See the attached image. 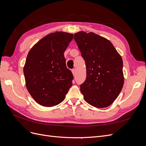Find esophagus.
Instances as JSON below:
<instances>
[{
	"instance_id": "esophagus-1",
	"label": "esophagus",
	"mask_w": 146,
	"mask_h": 146,
	"mask_svg": "<svg viewBox=\"0 0 146 146\" xmlns=\"http://www.w3.org/2000/svg\"><path fill=\"white\" fill-rule=\"evenodd\" d=\"M72 73H73V76H75V75H76V70H75L74 69H73V70H72Z\"/></svg>"
}]
</instances>
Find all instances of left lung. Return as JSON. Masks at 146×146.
Segmentation results:
<instances>
[{"label": "left lung", "mask_w": 146, "mask_h": 146, "mask_svg": "<svg viewBox=\"0 0 146 146\" xmlns=\"http://www.w3.org/2000/svg\"><path fill=\"white\" fill-rule=\"evenodd\" d=\"M74 39L86 65V79L80 87L84 100L96 108L110 106L124 85L121 56L109 40L93 32L79 31Z\"/></svg>", "instance_id": "left-lung-1"}]
</instances>
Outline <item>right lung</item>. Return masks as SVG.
I'll list each match as a JSON object with an SVG mask.
<instances>
[{"mask_svg":"<svg viewBox=\"0 0 146 146\" xmlns=\"http://www.w3.org/2000/svg\"><path fill=\"white\" fill-rule=\"evenodd\" d=\"M73 35L51 33L30 49L23 67L28 92L39 104L53 107L62 102L73 85L72 73L65 64L64 53Z\"/></svg>","mask_w":146,"mask_h":146,"instance_id":"1","label":"right lung"}]
</instances>
